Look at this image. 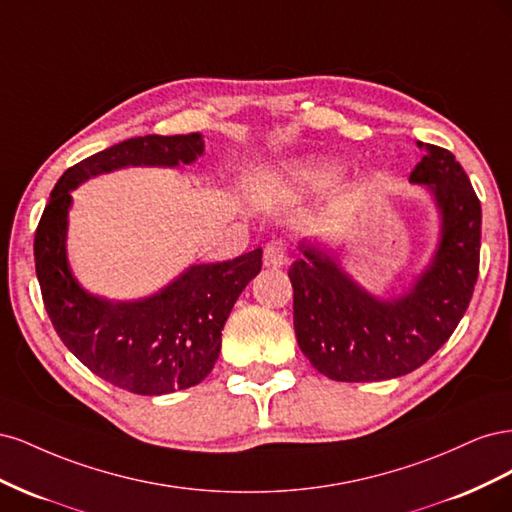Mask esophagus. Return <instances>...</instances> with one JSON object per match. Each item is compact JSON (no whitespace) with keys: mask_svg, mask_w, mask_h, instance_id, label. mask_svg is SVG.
<instances>
[{"mask_svg":"<svg viewBox=\"0 0 512 512\" xmlns=\"http://www.w3.org/2000/svg\"><path fill=\"white\" fill-rule=\"evenodd\" d=\"M265 262L271 267H282L288 262V245L282 239H273L265 245Z\"/></svg>","mask_w":512,"mask_h":512,"instance_id":"34e87169","label":"esophagus"}]
</instances>
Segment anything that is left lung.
Wrapping results in <instances>:
<instances>
[{
    "instance_id": "obj_1",
    "label": "left lung",
    "mask_w": 512,
    "mask_h": 512,
    "mask_svg": "<svg viewBox=\"0 0 512 512\" xmlns=\"http://www.w3.org/2000/svg\"><path fill=\"white\" fill-rule=\"evenodd\" d=\"M425 156L410 181L427 183L442 209V241L421 280L395 301H378L327 256L303 250L288 269L294 333L320 374L337 382L406 376L453 335L472 301L480 260V200L448 149L418 143Z\"/></svg>"
}]
</instances>
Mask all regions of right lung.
<instances>
[{
	"label": "right lung",
	"mask_w": 512,
	"mask_h": 512,
	"mask_svg": "<svg viewBox=\"0 0 512 512\" xmlns=\"http://www.w3.org/2000/svg\"><path fill=\"white\" fill-rule=\"evenodd\" d=\"M200 153L198 132L136 136L94 153L61 175L36 228V273L59 339L96 376L136 395H166L207 378L218 361L230 309L262 267V250L218 265H194L145 301H102L76 284L68 269L70 190L115 168L190 164Z\"/></svg>",
	"instance_id": "obj_1"
}]
</instances>
